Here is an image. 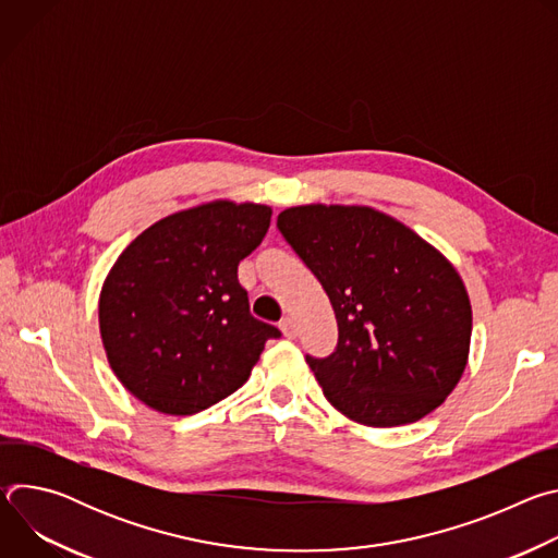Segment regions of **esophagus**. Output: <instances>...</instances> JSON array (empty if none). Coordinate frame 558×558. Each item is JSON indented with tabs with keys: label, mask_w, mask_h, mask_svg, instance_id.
I'll list each match as a JSON object with an SVG mask.
<instances>
[{
	"label": "esophagus",
	"mask_w": 558,
	"mask_h": 558,
	"mask_svg": "<svg viewBox=\"0 0 558 558\" xmlns=\"http://www.w3.org/2000/svg\"><path fill=\"white\" fill-rule=\"evenodd\" d=\"M280 331H282V336L284 338H295V333H298V329H295V323H293V317H284V320L280 323Z\"/></svg>",
	"instance_id": "esophagus-1"
}]
</instances>
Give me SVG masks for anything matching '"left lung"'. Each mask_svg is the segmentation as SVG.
I'll list each match as a JSON object with an SVG mask.
<instances>
[{
	"instance_id": "obj_1",
	"label": "left lung",
	"mask_w": 558,
	"mask_h": 558,
	"mask_svg": "<svg viewBox=\"0 0 558 558\" xmlns=\"http://www.w3.org/2000/svg\"><path fill=\"white\" fill-rule=\"evenodd\" d=\"M278 229L336 313V351L306 357L329 404L371 428L413 424L441 407L465 371L472 333L452 263L366 205L289 207Z\"/></svg>"
}]
</instances>
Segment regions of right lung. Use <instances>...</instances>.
I'll return each mask as SVG.
<instances>
[{
	"label": "right lung",
	"instance_id": "add662e5",
	"mask_svg": "<svg viewBox=\"0 0 558 558\" xmlns=\"http://www.w3.org/2000/svg\"><path fill=\"white\" fill-rule=\"evenodd\" d=\"M271 207L209 201L141 231L99 293L101 342L145 407L194 415L241 388L280 331L250 313L238 263L265 238Z\"/></svg>",
	"mask_w": 558,
	"mask_h": 558
}]
</instances>
